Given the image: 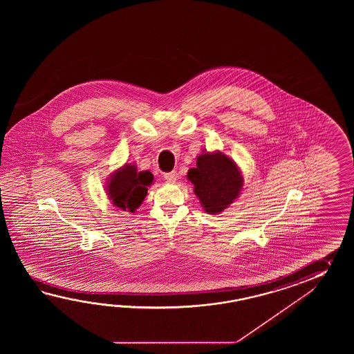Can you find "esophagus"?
Masks as SVG:
<instances>
[{"instance_id":"34e87169","label":"esophagus","mask_w":354,"mask_h":354,"mask_svg":"<svg viewBox=\"0 0 354 354\" xmlns=\"http://www.w3.org/2000/svg\"><path fill=\"white\" fill-rule=\"evenodd\" d=\"M165 178H166V180H168V182H176L177 178H178V176H177L176 172H169V174H165Z\"/></svg>"}]
</instances>
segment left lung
Listing matches in <instances>:
<instances>
[{
  "instance_id": "8db88e82",
  "label": "left lung",
  "mask_w": 354,
  "mask_h": 354,
  "mask_svg": "<svg viewBox=\"0 0 354 354\" xmlns=\"http://www.w3.org/2000/svg\"><path fill=\"white\" fill-rule=\"evenodd\" d=\"M187 178L203 210L211 215L227 209L241 195L244 183L241 168L220 151H203L195 168L188 171Z\"/></svg>"
}]
</instances>
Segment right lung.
I'll use <instances>...</instances> for the list:
<instances>
[{
	"label": "right lung",
	"mask_w": 354,
	"mask_h": 354,
	"mask_svg": "<svg viewBox=\"0 0 354 354\" xmlns=\"http://www.w3.org/2000/svg\"><path fill=\"white\" fill-rule=\"evenodd\" d=\"M153 180L154 177L149 171L138 172L136 165L125 163L110 174L106 192L113 206L122 211L136 212L148 194Z\"/></svg>",
	"instance_id": "1"
}]
</instances>
